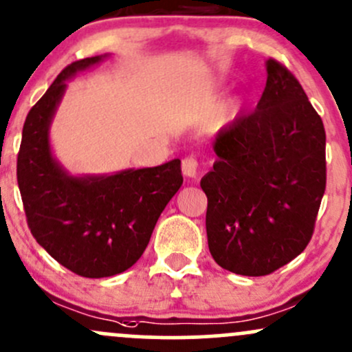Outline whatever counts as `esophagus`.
Instances as JSON below:
<instances>
[{
	"label": "esophagus",
	"instance_id": "esophagus-1",
	"mask_svg": "<svg viewBox=\"0 0 352 352\" xmlns=\"http://www.w3.org/2000/svg\"><path fill=\"white\" fill-rule=\"evenodd\" d=\"M197 168H199V162L194 157H185L182 160V172L188 179H194L197 175Z\"/></svg>",
	"mask_w": 352,
	"mask_h": 352
}]
</instances>
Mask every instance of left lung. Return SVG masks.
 Instances as JSON below:
<instances>
[{
    "label": "left lung",
    "mask_w": 352,
    "mask_h": 352,
    "mask_svg": "<svg viewBox=\"0 0 352 352\" xmlns=\"http://www.w3.org/2000/svg\"><path fill=\"white\" fill-rule=\"evenodd\" d=\"M256 110L223 126L204 175L208 250L220 267L267 276L306 249L326 190V132L296 76L269 58Z\"/></svg>",
    "instance_id": "obj_1"
}]
</instances>
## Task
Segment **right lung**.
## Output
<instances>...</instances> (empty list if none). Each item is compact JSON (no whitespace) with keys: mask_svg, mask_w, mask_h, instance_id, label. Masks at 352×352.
Returning a JSON list of instances; mask_svg holds the SVG:
<instances>
[{"mask_svg":"<svg viewBox=\"0 0 352 352\" xmlns=\"http://www.w3.org/2000/svg\"><path fill=\"white\" fill-rule=\"evenodd\" d=\"M105 56L73 61L50 85L25 120L16 164L33 237L63 267L90 279L132 267L184 182L179 158L113 175L73 177L53 157L50 125L67 82Z\"/></svg>","mask_w":352,"mask_h":352,"instance_id":"add662e5","label":"right lung"}]
</instances>
